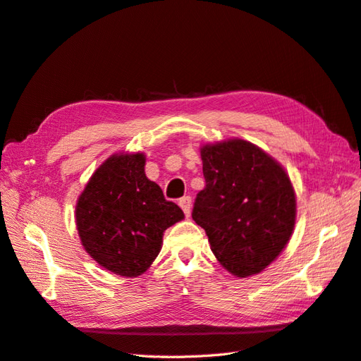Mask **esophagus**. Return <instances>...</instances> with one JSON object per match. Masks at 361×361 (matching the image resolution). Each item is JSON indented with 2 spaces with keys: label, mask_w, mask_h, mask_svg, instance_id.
Wrapping results in <instances>:
<instances>
[{
  "label": "esophagus",
  "mask_w": 361,
  "mask_h": 361,
  "mask_svg": "<svg viewBox=\"0 0 361 361\" xmlns=\"http://www.w3.org/2000/svg\"><path fill=\"white\" fill-rule=\"evenodd\" d=\"M179 206L182 207V211L185 212V215H190V212H191V197L190 195H185V197H182V199H179Z\"/></svg>",
  "instance_id": "34e87169"
}]
</instances>
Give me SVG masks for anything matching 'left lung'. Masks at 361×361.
Wrapping results in <instances>:
<instances>
[{"instance_id":"8db88e82","label":"left lung","mask_w":361,"mask_h":361,"mask_svg":"<svg viewBox=\"0 0 361 361\" xmlns=\"http://www.w3.org/2000/svg\"><path fill=\"white\" fill-rule=\"evenodd\" d=\"M206 187L192 220L220 264L236 277L265 269L289 243L297 215L290 179L280 164L245 140L200 149Z\"/></svg>"}]
</instances>
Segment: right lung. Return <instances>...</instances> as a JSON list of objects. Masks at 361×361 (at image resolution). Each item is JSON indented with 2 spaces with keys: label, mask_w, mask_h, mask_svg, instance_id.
Wrapping results in <instances>:
<instances>
[{
  "label": "right lung",
  "mask_w": 361,
  "mask_h": 361,
  "mask_svg": "<svg viewBox=\"0 0 361 361\" xmlns=\"http://www.w3.org/2000/svg\"><path fill=\"white\" fill-rule=\"evenodd\" d=\"M145 154L108 158L76 203V228L84 250L113 274L137 277L161 251L166 228L180 221V207L146 178Z\"/></svg>",
  "instance_id": "add662e5"
}]
</instances>
